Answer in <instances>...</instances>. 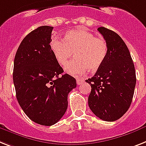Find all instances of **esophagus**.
I'll return each mask as SVG.
<instances>
[{
  "mask_svg": "<svg viewBox=\"0 0 146 146\" xmlns=\"http://www.w3.org/2000/svg\"><path fill=\"white\" fill-rule=\"evenodd\" d=\"M83 79H79V78H76V83L77 85H81L82 83H83Z\"/></svg>",
  "mask_w": 146,
  "mask_h": 146,
  "instance_id": "esophagus-1",
  "label": "esophagus"
}]
</instances>
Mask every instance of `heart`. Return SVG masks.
Returning <instances> with one entry per match:
<instances>
[{
    "label": "heart",
    "instance_id": "1",
    "mask_svg": "<svg viewBox=\"0 0 146 146\" xmlns=\"http://www.w3.org/2000/svg\"><path fill=\"white\" fill-rule=\"evenodd\" d=\"M50 48L60 65H64L74 53L75 59L66 64V73L72 76L83 74L88 70L95 72L104 64L108 54L107 42L84 29L72 30L64 34V40L53 37Z\"/></svg>",
    "mask_w": 146,
    "mask_h": 146
}]
</instances>
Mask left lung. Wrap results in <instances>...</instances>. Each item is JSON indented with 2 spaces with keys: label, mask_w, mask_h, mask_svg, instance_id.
<instances>
[{
  "label": "left lung",
  "mask_w": 146,
  "mask_h": 146,
  "mask_svg": "<svg viewBox=\"0 0 146 146\" xmlns=\"http://www.w3.org/2000/svg\"><path fill=\"white\" fill-rule=\"evenodd\" d=\"M108 45V54L101 67L86 82L91 85L88 106L97 117L114 121L122 117L132 102L136 71L125 42L115 32L98 28Z\"/></svg>",
  "instance_id": "left-lung-1"
}]
</instances>
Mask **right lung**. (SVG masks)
<instances>
[{"mask_svg":"<svg viewBox=\"0 0 146 146\" xmlns=\"http://www.w3.org/2000/svg\"><path fill=\"white\" fill-rule=\"evenodd\" d=\"M53 27L40 26L23 39L14 59L13 83L24 112L36 124L51 126L64 115L68 94L76 87L50 48ZM61 75V76H60Z\"/></svg>","mask_w":146,"mask_h":146,"instance_id":"1","label":"right lung"}]
</instances>
